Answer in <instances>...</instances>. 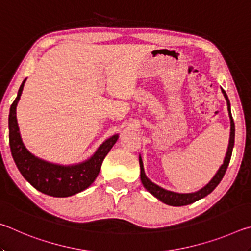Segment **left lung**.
Here are the masks:
<instances>
[{
	"label": "left lung",
	"instance_id": "1",
	"mask_svg": "<svg viewBox=\"0 0 251 251\" xmlns=\"http://www.w3.org/2000/svg\"><path fill=\"white\" fill-rule=\"evenodd\" d=\"M222 92L224 94L225 100L227 101V107H228V115L229 118H230V136H229V144H228V148H227V152L226 156H225L224 163L222 166L219 167L217 173L215 174V176L211 178L210 181L208 182L207 185H205L197 192L194 193H175L172 192V190H167L160 187L158 185H156L155 182H152L150 178L146 176L145 171H144V165H143V160H142V156L139 155V166H141V180L143 186L150 192L152 196H155L157 199H159L160 201H163L164 203L169 206H186L189 205V203H193L195 201H199L203 197H206L207 195H209L212 190H214L216 187L218 186V184L222 181L223 177L226 173L229 161H230L231 158V154H232V148L233 145H235V123H233L232 116H231V109H230V101L228 100V96L222 88Z\"/></svg>",
	"mask_w": 251,
	"mask_h": 251
}]
</instances>
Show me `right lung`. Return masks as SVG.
Returning <instances> with one entry per match:
<instances>
[{"instance_id": "right-lung-1", "label": "right lung", "mask_w": 251, "mask_h": 251, "mask_svg": "<svg viewBox=\"0 0 251 251\" xmlns=\"http://www.w3.org/2000/svg\"><path fill=\"white\" fill-rule=\"evenodd\" d=\"M21 84L8 115V139L12 156L22 176L39 192L53 197H70L88 188L99 176L101 163L117 142L120 135L115 134L101 144L90 158L74 165H59L46 161L33 155L21 137L16 106L22 95L24 83Z\"/></svg>"}]
</instances>
